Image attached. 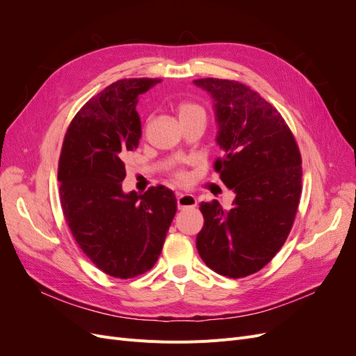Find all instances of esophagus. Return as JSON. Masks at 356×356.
Instances as JSON below:
<instances>
[{
  "label": "esophagus",
  "mask_w": 356,
  "mask_h": 356,
  "mask_svg": "<svg viewBox=\"0 0 356 356\" xmlns=\"http://www.w3.org/2000/svg\"><path fill=\"white\" fill-rule=\"evenodd\" d=\"M177 203L179 209H186V208H195L197 204V200L193 195H188V193H178Z\"/></svg>",
  "instance_id": "obj_1"
}]
</instances>
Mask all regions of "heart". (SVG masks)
Instances as JSON below:
<instances>
[{
    "label": "heart",
    "instance_id": "1",
    "mask_svg": "<svg viewBox=\"0 0 356 356\" xmlns=\"http://www.w3.org/2000/svg\"><path fill=\"white\" fill-rule=\"evenodd\" d=\"M177 114H178V120L179 122L188 120V118H193V117H204V111H203L202 106H199L195 102H188V101H184V102L178 104ZM178 177L182 178V179L186 178L182 174H179Z\"/></svg>",
    "mask_w": 356,
    "mask_h": 356
}]
</instances>
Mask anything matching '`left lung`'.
I'll use <instances>...</instances> for the list:
<instances>
[{"mask_svg":"<svg viewBox=\"0 0 356 356\" xmlns=\"http://www.w3.org/2000/svg\"><path fill=\"white\" fill-rule=\"evenodd\" d=\"M212 98L217 141L224 157L215 170L236 197L230 211L202 202L203 229L196 238L209 268L245 277L263 268L286 241L301 193V157L282 115L245 84L199 79Z\"/></svg>","mask_w":356,"mask_h":356,"instance_id":"8db88e82","label":"left lung"}]
</instances>
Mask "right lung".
Returning a JSON list of instances; mask_svg holds the SVG:
<instances>
[{"label": "right lung", "mask_w": 356, "mask_h": 356, "mask_svg": "<svg viewBox=\"0 0 356 356\" xmlns=\"http://www.w3.org/2000/svg\"><path fill=\"white\" fill-rule=\"evenodd\" d=\"M157 79L118 80L74 117L62 145L58 179L68 227L106 275L135 277L152 268L177 212L174 191L159 186L124 193V159L141 138L139 95Z\"/></svg>", "instance_id": "add662e5"}]
</instances>
